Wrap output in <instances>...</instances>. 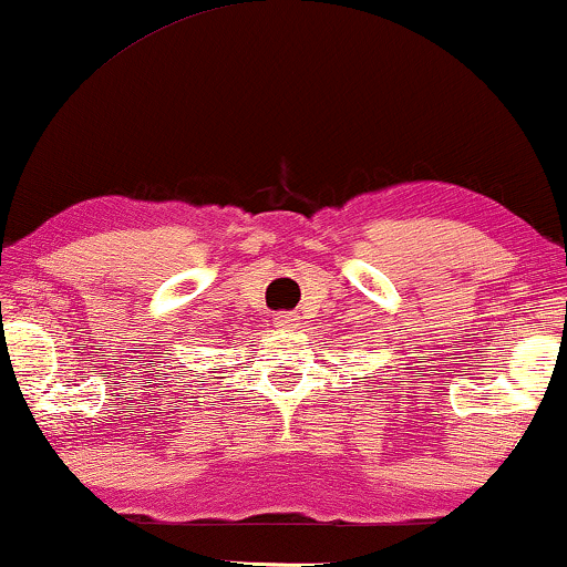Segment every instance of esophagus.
Here are the masks:
<instances>
[{"label":"esophagus","instance_id":"1","mask_svg":"<svg viewBox=\"0 0 567 567\" xmlns=\"http://www.w3.org/2000/svg\"><path fill=\"white\" fill-rule=\"evenodd\" d=\"M297 320H299V317L293 315V312H278V315H274L276 328H291V324H297Z\"/></svg>","mask_w":567,"mask_h":567}]
</instances>
